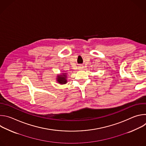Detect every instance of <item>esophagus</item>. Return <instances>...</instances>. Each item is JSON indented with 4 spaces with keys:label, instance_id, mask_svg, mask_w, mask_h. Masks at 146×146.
I'll list each match as a JSON object with an SVG mask.
<instances>
[{
    "label": "esophagus",
    "instance_id": "esophagus-1",
    "mask_svg": "<svg viewBox=\"0 0 146 146\" xmlns=\"http://www.w3.org/2000/svg\"><path fill=\"white\" fill-rule=\"evenodd\" d=\"M78 68H79L80 69H81V68H82V66H79Z\"/></svg>",
    "mask_w": 146,
    "mask_h": 146
}]
</instances>
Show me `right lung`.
Here are the masks:
<instances>
[{"label": "right lung", "instance_id": "1", "mask_svg": "<svg viewBox=\"0 0 146 146\" xmlns=\"http://www.w3.org/2000/svg\"><path fill=\"white\" fill-rule=\"evenodd\" d=\"M56 81L60 84H65L67 83L66 73H62L57 75Z\"/></svg>", "mask_w": 146, "mask_h": 146}]
</instances>
